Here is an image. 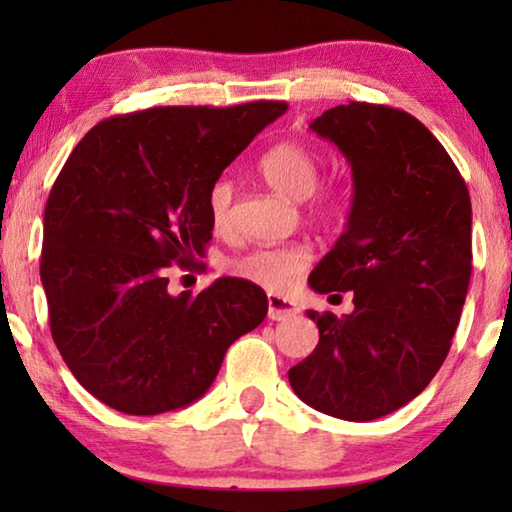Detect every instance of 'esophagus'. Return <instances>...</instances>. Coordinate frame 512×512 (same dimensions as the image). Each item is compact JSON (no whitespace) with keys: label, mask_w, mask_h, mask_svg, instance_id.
<instances>
[{"label":"esophagus","mask_w":512,"mask_h":512,"mask_svg":"<svg viewBox=\"0 0 512 512\" xmlns=\"http://www.w3.org/2000/svg\"><path fill=\"white\" fill-rule=\"evenodd\" d=\"M298 307L291 303V300L279 298V296H268V317L272 321H286L291 317H296Z\"/></svg>","instance_id":"34e87169"}]
</instances>
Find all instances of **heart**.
<instances>
[{"mask_svg": "<svg viewBox=\"0 0 512 512\" xmlns=\"http://www.w3.org/2000/svg\"><path fill=\"white\" fill-rule=\"evenodd\" d=\"M258 174L272 191L291 200L307 198V212L319 221L345 219L352 205V191L345 181L333 179L319 184L321 158L319 153L298 139H284L270 146L258 160ZM235 188L228 179H219L209 188L207 207L216 233H226L233 219ZM312 251L307 244L293 242L282 247H261L230 261V275L265 289L275 296H286L298 279L310 268Z\"/></svg>", "mask_w": 512, "mask_h": 512, "instance_id": "heart-1", "label": "heart"}]
</instances>
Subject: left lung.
<instances>
[{"instance_id": "1", "label": "left lung", "mask_w": 512, "mask_h": 512, "mask_svg": "<svg viewBox=\"0 0 512 512\" xmlns=\"http://www.w3.org/2000/svg\"><path fill=\"white\" fill-rule=\"evenodd\" d=\"M352 165L347 230L312 270L354 312L307 310L319 345L289 370L300 401L347 422L403 408L450 352L471 282V195L443 144L408 111L349 102L314 118Z\"/></svg>"}]
</instances>
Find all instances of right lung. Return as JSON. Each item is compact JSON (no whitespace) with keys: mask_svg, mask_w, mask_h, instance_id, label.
I'll list each match as a JSON object with an SVG mask.
<instances>
[{"mask_svg":"<svg viewBox=\"0 0 512 512\" xmlns=\"http://www.w3.org/2000/svg\"><path fill=\"white\" fill-rule=\"evenodd\" d=\"M286 102L153 107L111 116L76 144L48 195L41 284L55 347L97 401L160 415L198 401L268 296L221 277L170 296L172 263L212 240L207 195Z\"/></svg>","mask_w":512,"mask_h":512,"instance_id":"obj_1","label":"right lung"}]
</instances>
